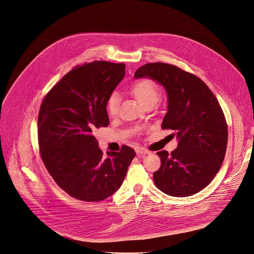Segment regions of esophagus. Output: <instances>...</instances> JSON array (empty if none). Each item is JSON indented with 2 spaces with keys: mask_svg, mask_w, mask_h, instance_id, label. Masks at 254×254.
I'll list each match as a JSON object with an SVG mask.
<instances>
[{
  "mask_svg": "<svg viewBox=\"0 0 254 254\" xmlns=\"http://www.w3.org/2000/svg\"><path fill=\"white\" fill-rule=\"evenodd\" d=\"M150 152L148 151V150H146L145 148H143V147H137L136 148V154L138 155V156H143V155H145V154H149Z\"/></svg>",
  "mask_w": 254,
  "mask_h": 254,
  "instance_id": "obj_1",
  "label": "esophagus"
}]
</instances>
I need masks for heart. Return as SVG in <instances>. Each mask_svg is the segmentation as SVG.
I'll return each instance as SVG.
<instances>
[{
  "label": "heart",
  "instance_id": "1",
  "mask_svg": "<svg viewBox=\"0 0 254 254\" xmlns=\"http://www.w3.org/2000/svg\"><path fill=\"white\" fill-rule=\"evenodd\" d=\"M131 95L143 107L149 103H156L159 98L157 85L149 79H142L133 83L130 87ZM120 98L118 94H113L107 103V111L111 117H115L119 111Z\"/></svg>",
  "mask_w": 254,
  "mask_h": 254
}]
</instances>
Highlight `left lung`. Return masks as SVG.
Wrapping results in <instances>:
<instances>
[{
	"mask_svg": "<svg viewBox=\"0 0 254 254\" xmlns=\"http://www.w3.org/2000/svg\"><path fill=\"white\" fill-rule=\"evenodd\" d=\"M134 78H149L167 95L163 129L175 131L178 145L169 154L158 151L155 186L173 197H189L207 187L225 158L228 126L223 110L209 87L197 76L177 66L156 62L139 67Z\"/></svg>",
	"mask_w": 254,
	"mask_h": 254,
	"instance_id": "obj_1",
	"label": "left lung"
}]
</instances>
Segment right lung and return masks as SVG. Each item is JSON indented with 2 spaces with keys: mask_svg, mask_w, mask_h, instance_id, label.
Instances as JSON below:
<instances>
[{
  "mask_svg": "<svg viewBox=\"0 0 254 254\" xmlns=\"http://www.w3.org/2000/svg\"><path fill=\"white\" fill-rule=\"evenodd\" d=\"M126 74L124 63L94 61L76 66L45 96L38 115L41 159L56 184L71 197L99 202L122 186L135 156L99 148L94 132L109 126L107 103Z\"/></svg>",
  "mask_w": 254,
  "mask_h": 254,
  "instance_id": "add662e5",
  "label": "right lung"
}]
</instances>
